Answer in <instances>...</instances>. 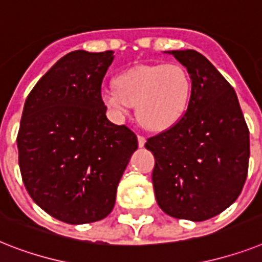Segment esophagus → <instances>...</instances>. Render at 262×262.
<instances>
[{"label": "esophagus", "mask_w": 262, "mask_h": 262, "mask_svg": "<svg viewBox=\"0 0 262 262\" xmlns=\"http://www.w3.org/2000/svg\"><path fill=\"white\" fill-rule=\"evenodd\" d=\"M137 140H138V146H144V144H145V137L144 136H137Z\"/></svg>", "instance_id": "34e87169"}]
</instances>
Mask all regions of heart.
Masks as SVG:
<instances>
[{
    "label": "heart",
    "instance_id": "b5f03b06",
    "mask_svg": "<svg viewBox=\"0 0 262 262\" xmlns=\"http://www.w3.org/2000/svg\"><path fill=\"white\" fill-rule=\"evenodd\" d=\"M192 94V78L180 64H142L126 70L116 87L102 90V101L117 116L137 106L141 125L164 130L186 114Z\"/></svg>",
    "mask_w": 262,
    "mask_h": 262
}]
</instances>
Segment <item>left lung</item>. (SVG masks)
Instances as JSON below:
<instances>
[{"instance_id": "obj_1", "label": "left lung", "mask_w": 262, "mask_h": 262, "mask_svg": "<svg viewBox=\"0 0 262 262\" xmlns=\"http://www.w3.org/2000/svg\"><path fill=\"white\" fill-rule=\"evenodd\" d=\"M192 78L186 114L148 138L157 205L165 214L193 222L210 220L239 196L248 176L249 129L237 94L196 51H165Z\"/></svg>"}]
</instances>
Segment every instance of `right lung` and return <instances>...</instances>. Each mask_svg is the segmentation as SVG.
Instances as JSON below:
<instances>
[{
	"mask_svg": "<svg viewBox=\"0 0 262 262\" xmlns=\"http://www.w3.org/2000/svg\"><path fill=\"white\" fill-rule=\"evenodd\" d=\"M113 51H74L57 60L25 101L17 135L28 193L47 214L82 225L103 220L137 137L106 117L102 80Z\"/></svg>",
	"mask_w": 262,
	"mask_h": 262,
	"instance_id": "1",
	"label": "right lung"
}]
</instances>
